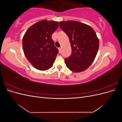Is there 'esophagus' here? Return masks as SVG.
Here are the masks:
<instances>
[{
    "mask_svg": "<svg viewBox=\"0 0 122 122\" xmlns=\"http://www.w3.org/2000/svg\"><path fill=\"white\" fill-rule=\"evenodd\" d=\"M58 50H59V52L61 53V47L58 48Z\"/></svg>",
    "mask_w": 122,
    "mask_h": 122,
    "instance_id": "1",
    "label": "esophagus"
}]
</instances>
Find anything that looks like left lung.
Instances as JSON below:
<instances>
[{
  "mask_svg": "<svg viewBox=\"0 0 122 122\" xmlns=\"http://www.w3.org/2000/svg\"><path fill=\"white\" fill-rule=\"evenodd\" d=\"M60 26L69 37L72 53L65 59L66 66L74 72L84 71L91 65L99 49V41L90 26L77 21H61Z\"/></svg>",
  "mask_w": 122,
  "mask_h": 122,
  "instance_id": "obj_1",
  "label": "left lung"
}]
</instances>
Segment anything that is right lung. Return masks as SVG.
<instances>
[{"label":"right lung","mask_w":122,"mask_h":122,"mask_svg":"<svg viewBox=\"0 0 122 122\" xmlns=\"http://www.w3.org/2000/svg\"><path fill=\"white\" fill-rule=\"evenodd\" d=\"M58 22L43 20L32 25L22 39L23 49L27 60L36 69L45 71L52 67L58 50L51 38Z\"/></svg>","instance_id":"add662e5"}]
</instances>
